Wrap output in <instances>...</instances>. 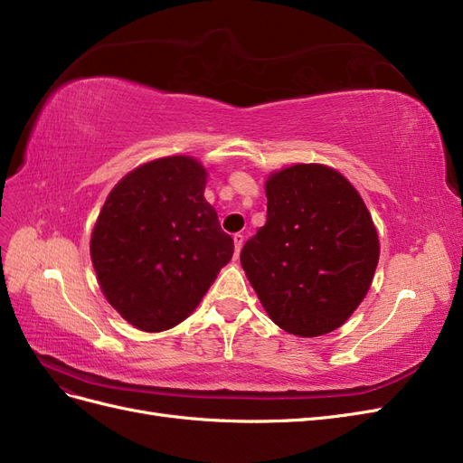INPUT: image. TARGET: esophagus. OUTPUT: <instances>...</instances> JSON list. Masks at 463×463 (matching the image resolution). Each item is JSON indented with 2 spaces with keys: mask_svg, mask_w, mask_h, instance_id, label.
Masks as SVG:
<instances>
[{
  "mask_svg": "<svg viewBox=\"0 0 463 463\" xmlns=\"http://www.w3.org/2000/svg\"><path fill=\"white\" fill-rule=\"evenodd\" d=\"M232 241H234V253L238 256V253H241V250H242V244H244V236L242 234H234Z\"/></svg>",
  "mask_w": 463,
  "mask_h": 463,
  "instance_id": "1",
  "label": "esophagus"
}]
</instances>
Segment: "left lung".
<instances>
[{
	"label": "left lung",
	"instance_id": "left-lung-1",
	"mask_svg": "<svg viewBox=\"0 0 463 463\" xmlns=\"http://www.w3.org/2000/svg\"><path fill=\"white\" fill-rule=\"evenodd\" d=\"M267 221L241 263L269 317L290 335L321 336L365 298L379 236L357 190L338 171L298 163L265 183Z\"/></svg>",
	"mask_w": 463,
	"mask_h": 463
}]
</instances>
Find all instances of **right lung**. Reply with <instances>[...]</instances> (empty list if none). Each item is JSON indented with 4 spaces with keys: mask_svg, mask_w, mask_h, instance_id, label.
Wrapping results in <instances>:
<instances>
[{
    "mask_svg": "<svg viewBox=\"0 0 463 463\" xmlns=\"http://www.w3.org/2000/svg\"><path fill=\"white\" fill-rule=\"evenodd\" d=\"M194 157H161L130 171L103 203L90 256L108 302L140 331L184 321L234 251L203 198Z\"/></svg>",
    "mask_w": 463,
    "mask_h": 463,
    "instance_id": "obj_1",
    "label": "right lung"
}]
</instances>
